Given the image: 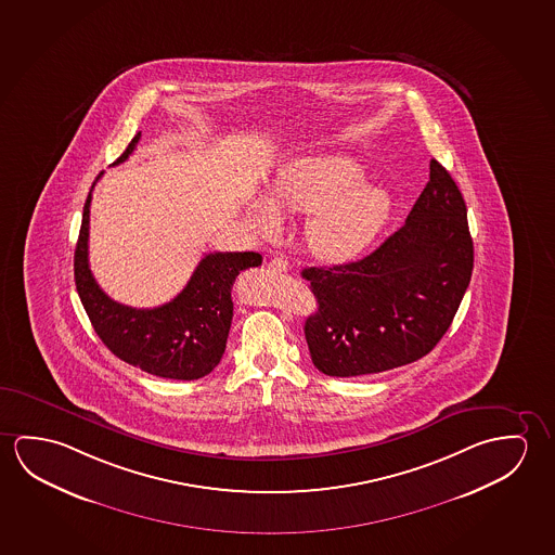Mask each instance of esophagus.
I'll return each instance as SVG.
<instances>
[{
	"mask_svg": "<svg viewBox=\"0 0 555 555\" xmlns=\"http://www.w3.org/2000/svg\"><path fill=\"white\" fill-rule=\"evenodd\" d=\"M268 268L273 270V272H287L289 270V262L285 260V258H280V256H275L272 258L270 262H268Z\"/></svg>",
	"mask_w": 555,
	"mask_h": 555,
	"instance_id": "1",
	"label": "esophagus"
}]
</instances>
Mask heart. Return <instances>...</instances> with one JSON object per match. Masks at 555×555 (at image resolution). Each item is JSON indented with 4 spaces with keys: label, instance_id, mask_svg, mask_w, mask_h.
I'll use <instances>...</instances> for the list:
<instances>
[{
    "label": "heart",
    "instance_id": "1",
    "mask_svg": "<svg viewBox=\"0 0 555 555\" xmlns=\"http://www.w3.org/2000/svg\"><path fill=\"white\" fill-rule=\"evenodd\" d=\"M364 169L344 154H312L291 159L273 179L268 203H255L248 223L260 237H275L283 216H308L305 241L322 262L341 264L362 255L378 237L391 210V196L364 183Z\"/></svg>",
    "mask_w": 555,
    "mask_h": 555
}]
</instances>
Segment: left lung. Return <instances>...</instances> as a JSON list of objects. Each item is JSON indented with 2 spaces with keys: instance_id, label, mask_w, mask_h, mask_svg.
<instances>
[{
  "instance_id": "1",
  "label": "left lung",
  "mask_w": 555,
  "mask_h": 555,
  "mask_svg": "<svg viewBox=\"0 0 555 555\" xmlns=\"http://www.w3.org/2000/svg\"><path fill=\"white\" fill-rule=\"evenodd\" d=\"M475 248L457 183L430 162L405 223L357 262L305 268L318 308L305 322L312 362L335 378L369 376L423 359L457 314Z\"/></svg>"
}]
</instances>
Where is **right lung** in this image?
<instances>
[{
  "label": "right lung",
  "mask_w": 555,
  "mask_h": 555,
  "mask_svg": "<svg viewBox=\"0 0 555 555\" xmlns=\"http://www.w3.org/2000/svg\"><path fill=\"white\" fill-rule=\"evenodd\" d=\"M139 141L141 132L132 137L114 166L129 158ZM92 189L85 203L75 248V283L98 337L117 359L159 378L198 379L210 374L220 364L228 344L233 318V282L243 270L262 264V256L210 253L198 262L185 289L176 299L156 308L125 307L109 299L90 272Z\"/></svg>",
  "instance_id": "add662e5"
}]
</instances>
